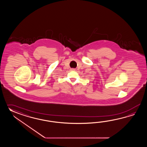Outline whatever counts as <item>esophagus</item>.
<instances>
[{
	"mask_svg": "<svg viewBox=\"0 0 147 147\" xmlns=\"http://www.w3.org/2000/svg\"><path fill=\"white\" fill-rule=\"evenodd\" d=\"M75 69H74V68H72V69H71V70H72V71H73V70H75Z\"/></svg>",
	"mask_w": 147,
	"mask_h": 147,
	"instance_id": "obj_1",
	"label": "esophagus"
}]
</instances>
